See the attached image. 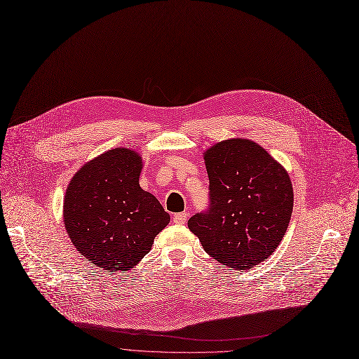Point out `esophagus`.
Instances as JSON below:
<instances>
[{
  "instance_id": "esophagus-1",
  "label": "esophagus",
  "mask_w": 359,
  "mask_h": 359,
  "mask_svg": "<svg viewBox=\"0 0 359 359\" xmlns=\"http://www.w3.org/2000/svg\"><path fill=\"white\" fill-rule=\"evenodd\" d=\"M186 219H187V214L186 212H179V214H175L173 215V222L175 224H186Z\"/></svg>"
}]
</instances>
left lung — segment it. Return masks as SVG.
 Wrapping results in <instances>:
<instances>
[{
  "mask_svg": "<svg viewBox=\"0 0 359 359\" xmlns=\"http://www.w3.org/2000/svg\"><path fill=\"white\" fill-rule=\"evenodd\" d=\"M208 208L187 221L202 248L222 265L250 269L282 241L292 214L288 173L249 140L222 141L205 153Z\"/></svg>",
  "mask_w": 359,
  "mask_h": 359,
  "instance_id": "obj_1",
  "label": "left lung"
}]
</instances>
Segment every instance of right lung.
Returning <instances> with one entry per match:
<instances>
[{"instance_id": "add662e5", "label": "right lung", "mask_w": 359, "mask_h": 359, "mask_svg": "<svg viewBox=\"0 0 359 359\" xmlns=\"http://www.w3.org/2000/svg\"><path fill=\"white\" fill-rule=\"evenodd\" d=\"M141 157L110 149L87 163L68 186L64 222L75 246L93 265L128 271L151 250L170 215L140 186Z\"/></svg>"}]
</instances>
